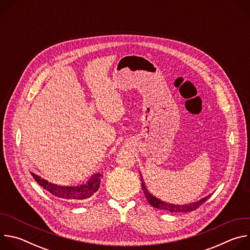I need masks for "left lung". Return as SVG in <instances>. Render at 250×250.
<instances>
[{
    "label": "left lung",
    "instance_id": "left-lung-1",
    "mask_svg": "<svg viewBox=\"0 0 250 250\" xmlns=\"http://www.w3.org/2000/svg\"><path fill=\"white\" fill-rule=\"evenodd\" d=\"M140 179H141V186H142V190H144L145 192V195L148 201V203L154 207V208H160L162 210H168V211H171V212H188V211H192V210H195L196 208H198L201 205H203L209 197L210 195L201 199L200 201L198 202H194V203H190L188 205H173V204H169V203H166V202H163L159 199H157L156 197L152 196L147 188L146 187V184L144 182V179H142V177L140 175Z\"/></svg>",
    "mask_w": 250,
    "mask_h": 250
}]
</instances>
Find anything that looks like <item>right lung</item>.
Returning a JSON list of instances; mask_svg holds the SVG:
<instances>
[{"mask_svg":"<svg viewBox=\"0 0 250 250\" xmlns=\"http://www.w3.org/2000/svg\"><path fill=\"white\" fill-rule=\"evenodd\" d=\"M33 179L38 182L43 189L47 190L53 196L65 199V200H76L82 201L92 197L100 188L101 179L103 175L101 173H95L88 180L86 184H82L80 186H60L56 184H52L37 174L31 173Z\"/></svg>","mask_w":250,"mask_h":250,"instance_id":"1","label":"right lung"}]
</instances>
